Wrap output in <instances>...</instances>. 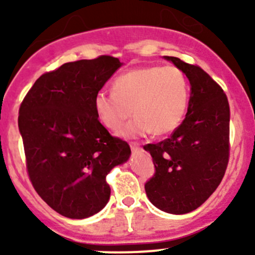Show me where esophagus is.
<instances>
[{
  "label": "esophagus",
  "instance_id": "34e87169",
  "mask_svg": "<svg viewBox=\"0 0 255 255\" xmlns=\"http://www.w3.org/2000/svg\"><path fill=\"white\" fill-rule=\"evenodd\" d=\"M129 146L132 150H138V149H140V144L138 142H129Z\"/></svg>",
  "mask_w": 255,
  "mask_h": 255
}]
</instances>
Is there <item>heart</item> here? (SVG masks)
<instances>
[{
    "label": "heart",
    "mask_w": 255,
    "mask_h": 255,
    "mask_svg": "<svg viewBox=\"0 0 255 255\" xmlns=\"http://www.w3.org/2000/svg\"><path fill=\"white\" fill-rule=\"evenodd\" d=\"M112 90L95 95V111L102 125L113 132L125 125L133 111L135 117L122 130L126 137L151 132L170 134L181 125L189 106V80L176 66L132 69L115 79Z\"/></svg>",
    "instance_id": "b5f03b06"
}]
</instances>
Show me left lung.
Listing matches in <instances>:
<instances>
[{"label":"left lung","mask_w":255,"mask_h":255,"mask_svg":"<svg viewBox=\"0 0 255 255\" xmlns=\"http://www.w3.org/2000/svg\"><path fill=\"white\" fill-rule=\"evenodd\" d=\"M191 85L187 113L166 139L146 144L153 176L145 192L159 210L174 215L201 206L225 176L230 160V104L222 87L199 65L165 56Z\"/></svg>","instance_id":"8db88e82"}]
</instances>
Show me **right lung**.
<instances>
[{
	"mask_svg": "<svg viewBox=\"0 0 255 255\" xmlns=\"http://www.w3.org/2000/svg\"><path fill=\"white\" fill-rule=\"evenodd\" d=\"M121 65L111 55L63 64L43 74L20 104L28 176L37 194L68 218L90 217L106 206L107 174L130 154L128 143L101 125L94 106L95 95Z\"/></svg>",
	"mask_w": 255,
	"mask_h": 255,
	"instance_id": "right-lung-1",
	"label": "right lung"
}]
</instances>
